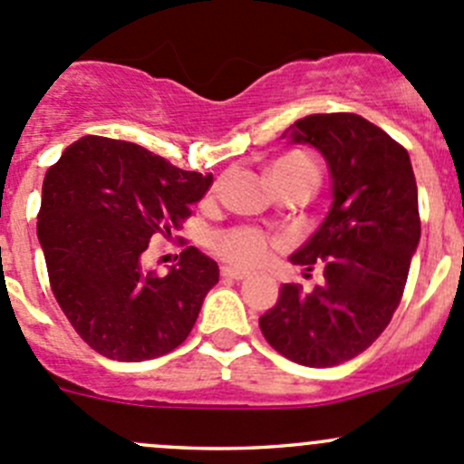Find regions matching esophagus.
I'll return each instance as SVG.
<instances>
[{
    "label": "esophagus",
    "instance_id": "1",
    "mask_svg": "<svg viewBox=\"0 0 464 464\" xmlns=\"http://www.w3.org/2000/svg\"><path fill=\"white\" fill-rule=\"evenodd\" d=\"M246 271L242 269H236V266H222V278H228V280H242L246 278Z\"/></svg>",
    "mask_w": 464,
    "mask_h": 464
}]
</instances>
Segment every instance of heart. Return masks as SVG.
I'll return each mask as SVG.
<instances>
[{"label": "heart", "instance_id": "heart-1", "mask_svg": "<svg viewBox=\"0 0 464 464\" xmlns=\"http://www.w3.org/2000/svg\"><path fill=\"white\" fill-rule=\"evenodd\" d=\"M287 163H310V159L303 154H289L280 161L274 163V168L287 166ZM312 166V163H310ZM271 168V170H274ZM274 249V240L265 231L256 227H237L228 231H219L213 236V251L222 260L231 262L237 266H254L266 260V256Z\"/></svg>", "mask_w": 464, "mask_h": 464}]
</instances>
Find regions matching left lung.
<instances>
[{"label":"left lung","instance_id":"1","mask_svg":"<svg viewBox=\"0 0 464 464\" xmlns=\"http://www.w3.org/2000/svg\"><path fill=\"white\" fill-rule=\"evenodd\" d=\"M283 137L325 157L334 199L319 231L289 258L305 271L321 266L323 283L310 294L283 285L260 330L301 366H339L362 354L400 305L420 242L418 184L404 145L359 114L305 116Z\"/></svg>","mask_w":464,"mask_h":464}]
</instances>
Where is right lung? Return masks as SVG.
I'll list each match as a JSON object with an SVG mask.
<instances>
[{
  "label": "right lung",
  "instance_id": "add662e5",
  "mask_svg": "<svg viewBox=\"0 0 464 464\" xmlns=\"http://www.w3.org/2000/svg\"><path fill=\"white\" fill-rule=\"evenodd\" d=\"M213 175L188 172L137 143L82 137L46 170L37 240L51 292L92 350L145 362L186 341L219 280L218 262L186 246L166 276L143 251L190 218Z\"/></svg>",
  "mask_w": 464,
  "mask_h": 464
}]
</instances>
